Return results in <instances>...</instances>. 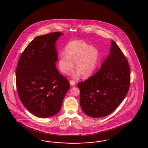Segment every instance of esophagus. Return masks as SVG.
Instances as JSON below:
<instances>
[{"label":"esophagus","mask_w":148,"mask_h":148,"mask_svg":"<svg viewBox=\"0 0 148 148\" xmlns=\"http://www.w3.org/2000/svg\"><path fill=\"white\" fill-rule=\"evenodd\" d=\"M69 83H70V84H71V86H75V82L74 80H70Z\"/></svg>","instance_id":"34e87169"}]
</instances>
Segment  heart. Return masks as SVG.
I'll return each instance as SVG.
<instances>
[{
	"label": "heart",
	"instance_id": "1",
	"mask_svg": "<svg viewBox=\"0 0 148 148\" xmlns=\"http://www.w3.org/2000/svg\"><path fill=\"white\" fill-rule=\"evenodd\" d=\"M65 53L66 54H60L58 62L59 68L62 73L68 74L74 68V63H76V70L84 77H88L94 72L99 57L96 48L79 40L68 44Z\"/></svg>",
	"mask_w": 148,
	"mask_h": 148
}]
</instances>
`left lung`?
<instances>
[{"instance_id": "obj_1", "label": "left lung", "mask_w": 148, "mask_h": 148, "mask_svg": "<svg viewBox=\"0 0 148 148\" xmlns=\"http://www.w3.org/2000/svg\"><path fill=\"white\" fill-rule=\"evenodd\" d=\"M130 82V69L127 59L112 40L110 54L100 69L77 84L82 110L93 118L109 115L124 100Z\"/></svg>"}]
</instances>
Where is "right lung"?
<instances>
[{
    "label": "right lung",
    "instance_id": "obj_1",
    "mask_svg": "<svg viewBox=\"0 0 148 148\" xmlns=\"http://www.w3.org/2000/svg\"><path fill=\"white\" fill-rule=\"evenodd\" d=\"M59 32L36 36L21 53L16 68V87L24 107L36 116L46 118L60 111L70 87L56 67V42Z\"/></svg>",
    "mask_w": 148,
    "mask_h": 148
}]
</instances>
